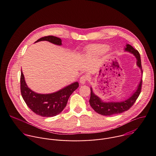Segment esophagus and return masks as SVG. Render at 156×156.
Returning a JSON list of instances; mask_svg holds the SVG:
<instances>
[{
    "label": "esophagus",
    "instance_id": "34e87169",
    "mask_svg": "<svg viewBox=\"0 0 156 156\" xmlns=\"http://www.w3.org/2000/svg\"><path fill=\"white\" fill-rule=\"evenodd\" d=\"M88 80V76L87 75H83L82 76L80 79V82L81 84H84Z\"/></svg>",
    "mask_w": 156,
    "mask_h": 156
}]
</instances>
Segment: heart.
I'll list each match as a JSON object with an SVG mask.
<instances>
[{
  "label": "heart",
  "mask_w": 156,
  "mask_h": 156,
  "mask_svg": "<svg viewBox=\"0 0 156 156\" xmlns=\"http://www.w3.org/2000/svg\"><path fill=\"white\" fill-rule=\"evenodd\" d=\"M95 50L99 52H105L107 50V47L105 46H99L96 47Z\"/></svg>",
  "instance_id": "obj_1"
}]
</instances>
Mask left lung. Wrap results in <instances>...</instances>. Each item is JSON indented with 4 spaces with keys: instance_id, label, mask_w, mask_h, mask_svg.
Returning <instances> with one entry per match:
<instances>
[{
    "instance_id": "1",
    "label": "left lung",
    "mask_w": 156,
    "mask_h": 156,
    "mask_svg": "<svg viewBox=\"0 0 156 156\" xmlns=\"http://www.w3.org/2000/svg\"><path fill=\"white\" fill-rule=\"evenodd\" d=\"M125 50L134 54L137 59V65L143 72L141 57L139 52L136 49L133 48L129 44H127ZM142 83L143 80H141L140 83L139 84L137 90L133 93V94L129 98L122 102H106L102 101L99 97L94 94L92 88L91 87V96L90 99V104L91 107L96 112L102 115L110 116L123 113L125 111L129 109L136 102L141 91Z\"/></svg>"
}]
</instances>
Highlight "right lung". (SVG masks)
I'll list each match as a JSON object with an SVG mask.
<instances>
[{
    "mask_svg": "<svg viewBox=\"0 0 156 156\" xmlns=\"http://www.w3.org/2000/svg\"><path fill=\"white\" fill-rule=\"evenodd\" d=\"M41 41H47L56 45H62L61 39L54 36L42 37L35 42ZM78 86V83L75 82L56 93L48 94H37L27 86L23 73L22 71L21 72L20 90L21 96L33 112L42 117H50L59 114L66 107L70 95Z\"/></svg>",
    "mask_w": 156,
    "mask_h": 156,
    "instance_id": "add662e5",
    "label": "right lung"
}]
</instances>
